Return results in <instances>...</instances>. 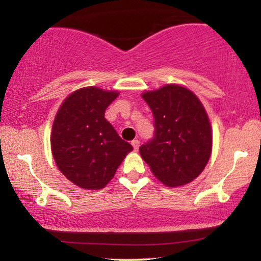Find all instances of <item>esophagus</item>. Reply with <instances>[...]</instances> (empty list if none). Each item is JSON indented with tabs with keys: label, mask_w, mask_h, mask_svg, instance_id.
Here are the masks:
<instances>
[{
	"label": "esophagus",
	"mask_w": 261,
	"mask_h": 261,
	"mask_svg": "<svg viewBox=\"0 0 261 261\" xmlns=\"http://www.w3.org/2000/svg\"><path fill=\"white\" fill-rule=\"evenodd\" d=\"M132 146H133L134 149H138L139 146H140V141H139L138 139H134V140L132 141Z\"/></svg>",
	"instance_id": "1"
}]
</instances>
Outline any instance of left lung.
Instances as JSON below:
<instances>
[{
	"label": "left lung",
	"mask_w": 261,
	"mask_h": 261,
	"mask_svg": "<svg viewBox=\"0 0 261 261\" xmlns=\"http://www.w3.org/2000/svg\"><path fill=\"white\" fill-rule=\"evenodd\" d=\"M142 98L152 110L154 133L139 151L167 187L190 183L204 169L213 144L212 127L202 103L190 90L169 84Z\"/></svg>",
	"instance_id": "1"
}]
</instances>
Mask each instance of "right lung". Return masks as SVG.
I'll return each mask as SVG.
<instances>
[{
  "label": "right lung",
  "instance_id": "right-lung-1",
  "mask_svg": "<svg viewBox=\"0 0 261 261\" xmlns=\"http://www.w3.org/2000/svg\"><path fill=\"white\" fill-rule=\"evenodd\" d=\"M119 94L90 87L67 97L57 113L51 146L55 162L67 179L89 190L105 188L133 147L105 119Z\"/></svg>",
  "mask_w": 261,
  "mask_h": 261
}]
</instances>
